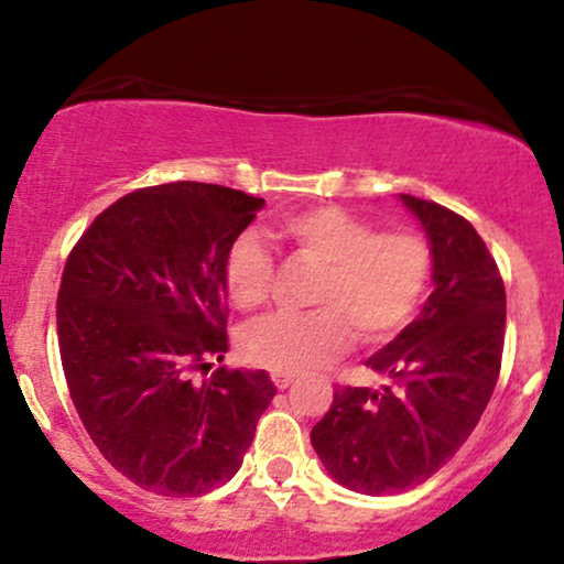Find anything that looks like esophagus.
<instances>
[{"label": "esophagus", "instance_id": "obj_1", "mask_svg": "<svg viewBox=\"0 0 564 564\" xmlns=\"http://www.w3.org/2000/svg\"><path fill=\"white\" fill-rule=\"evenodd\" d=\"M296 377L294 373H281V371H273V384L278 387V390H289L291 384H294Z\"/></svg>", "mask_w": 564, "mask_h": 564}]
</instances>
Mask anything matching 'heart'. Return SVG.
<instances>
[{"label":"heart","instance_id":"obj_1","mask_svg":"<svg viewBox=\"0 0 564 564\" xmlns=\"http://www.w3.org/2000/svg\"><path fill=\"white\" fill-rule=\"evenodd\" d=\"M275 236L296 257L321 268L313 289L318 310L270 315L241 336L246 360L281 373H304L345 352L355 332L366 345L387 341L411 321L430 281V249L416 232H377L364 217L336 206L278 219ZM273 257L260 238L243 232L225 260V289L238 310L268 302Z\"/></svg>","mask_w":564,"mask_h":564}]
</instances>
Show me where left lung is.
<instances>
[{"mask_svg": "<svg viewBox=\"0 0 564 564\" xmlns=\"http://www.w3.org/2000/svg\"><path fill=\"white\" fill-rule=\"evenodd\" d=\"M422 225L432 294L422 313L366 360L384 384L341 387L310 443L341 488L394 496L430 480L467 443L496 390L507 291L464 217L398 196Z\"/></svg>", "mask_w": 564, "mask_h": 564, "instance_id": "obj_1", "label": "left lung"}]
</instances>
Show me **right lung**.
Here are the masks:
<instances>
[{
	"label": "right lung",
	"mask_w": 564,
	"mask_h": 564,
	"mask_svg": "<svg viewBox=\"0 0 564 564\" xmlns=\"http://www.w3.org/2000/svg\"><path fill=\"white\" fill-rule=\"evenodd\" d=\"M264 198L206 183L127 193L70 251L57 294L63 371L84 430L113 469L161 496H204L241 469L268 371L228 352L225 260Z\"/></svg>",
	"instance_id": "right-lung-1"
}]
</instances>
